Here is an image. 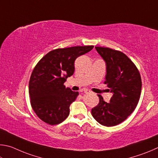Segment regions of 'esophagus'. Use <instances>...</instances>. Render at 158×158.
<instances>
[{"mask_svg": "<svg viewBox=\"0 0 158 158\" xmlns=\"http://www.w3.org/2000/svg\"><path fill=\"white\" fill-rule=\"evenodd\" d=\"M84 93H85V94H91V93H92V91H90L89 89H85Z\"/></svg>", "mask_w": 158, "mask_h": 158, "instance_id": "esophagus-1", "label": "esophagus"}]
</instances>
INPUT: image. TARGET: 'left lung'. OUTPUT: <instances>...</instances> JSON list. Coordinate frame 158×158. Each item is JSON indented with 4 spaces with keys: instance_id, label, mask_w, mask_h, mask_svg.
<instances>
[{
    "instance_id": "left-lung-1",
    "label": "left lung",
    "mask_w": 158,
    "mask_h": 158,
    "mask_svg": "<svg viewBox=\"0 0 158 158\" xmlns=\"http://www.w3.org/2000/svg\"><path fill=\"white\" fill-rule=\"evenodd\" d=\"M106 63L104 84L113 94L109 103L98 94L99 103L92 109L96 121L105 126H114L125 121L134 111L142 90L139 71L123 52L107 47H95Z\"/></svg>"
}]
</instances>
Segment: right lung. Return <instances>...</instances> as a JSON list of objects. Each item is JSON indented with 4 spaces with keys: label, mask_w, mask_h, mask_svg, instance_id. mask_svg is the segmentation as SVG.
<instances>
[{
    "label": "right lung",
    "mask_w": 158,
    "mask_h": 158,
    "mask_svg": "<svg viewBox=\"0 0 158 158\" xmlns=\"http://www.w3.org/2000/svg\"><path fill=\"white\" fill-rule=\"evenodd\" d=\"M94 46H72L50 51L39 61L30 76L29 94L32 108L37 117L49 125H57L69 114V106L77 92L64 85L74 73V62Z\"/></svg>",
    "instance_id": "obj_1"
}]
</instances>
